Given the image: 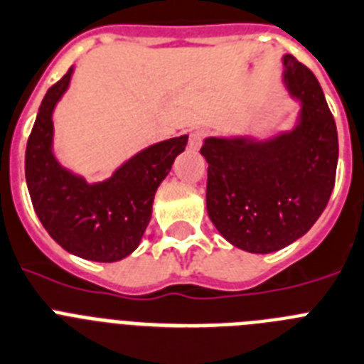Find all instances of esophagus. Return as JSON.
I'll return each instance as SVG.
<instances>
[{
  "label": "esophagus",
  "instance_id": "obj_1",
  "mask_svg": "<svg viewBox=\"0 0 364 364\" xmlns=\"http://www.w3.org/2000/svg\"><path fill=\"white\" fill-rule=\"evenodd\" d=\"M203 139H205V132H201V129L192 132L191 137H188V148H191V150H200Z\"/></svg>",
  "mask_w": 364,
  "mask_h": 364
}]
</instances>
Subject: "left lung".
Returning <instances> with one entry per match:
<instances>
[{
	"label": "left lung",
	"instance_id": "obj_1",
	"mask_svg": "<svg viewBox=\"0 0 364 364\" xmlns=\"http://www.w3.org/2000/svg\"><path fill=\"white\" fill-rule=\"evenodd\" d=\"M284 82L302 102L293 132L271 141L210 137L207 213L220 235L249 252H273L304 236L326 208L335 185L339 141L315 75L284 56Z\"/></svg>",
	"mask_w": 364,
	"mask_h": 364
}]
</instances>
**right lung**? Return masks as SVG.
<instances>
[{"label": "right lung", "instance_id": "add662e5", "mask_svg": "<svg viewBox=\"0 0 364 364\" xmlns=\"http://www.w3.org/2000/svg\"><path fill=\"white\" fill-rule=\"evenodd\" d=\"M73 68L50 86L38 109L25 150V179L42 225L65 251L93 262L122 260L137 249L151 203L188 137H173L126 161L112 178L90 185L53 156V109L65 93Z\"/></svg>", "mask_w": 364, "mask_h": 364}]
</instances>
